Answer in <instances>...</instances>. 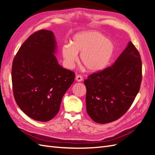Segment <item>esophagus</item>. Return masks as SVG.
<instances>
[{
  "label": "esophagus",
  "instance_id": "esophagus-1",
  "mask_svg": "<svg viewBox=\"0 0 155 155\" xmlns=\"http://www.w3.org/2000/svg\"><path fill=\"white\" fill-rule=\"evenodd\" d=\"M76 80L78 82H81L83 81V77L81 76V75H77L76 76Z\"/></svg>",
  "mask_w": 155,
  "mask_h": 155
}]
</instances>
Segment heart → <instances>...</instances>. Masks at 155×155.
<instances>
[{"mask_svg": "<svg viewBox=\"0 0 155 155\" xmlns=\"http://www.w3.org/2000/svg\"><path fill=\"white\" fill-rule=\"evenodd\" d=\"M115 51L113 42L101 33L88 31L75 35L71 45H64L62 55L66 67L71 68L81 53V63L89 72H96L104 69L109 63Z\"/></svg>", "mask_w": 155, "mask_h": 155, "instance_id": "b5f03b06", "label": "heart"}]
</instances>
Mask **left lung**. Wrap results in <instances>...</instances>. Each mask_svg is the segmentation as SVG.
Wrapping results in <instances>:
<instances>
[{"mask_svg":"<svg viewBox=\"0 0 155 155\" xmlns=\"http://www.w3.org/2000/svg\"><path fill=\"white\" fill-rule=\"evenodd\" d=\"M141 81V58L130 41L111 67L90 75L84 81L88 116L102 124L119 119L133 104Z\"/></svg>","mask_w":155,"mask_h":155,"instance_id":"1","label":"left lung"}]
</instances>
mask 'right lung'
Instances as JSON below:
<instances>
[{"label":"right lung","instance_id":"add662e5","mask_svg":"<svg viewBox=\"0 0 155 155\" xmlns=\"http://www.w3.org/2000/svg\"><path fill=\"white\" fill-rule=\"evenodd\" d=\"M56 51L54 33L41 30L25 41L13 59L14 97L20 109L33 120L48 121L54 118L74 81V72L59 64Z\"/></svg>","mask_w":155,"mask_h":155}]
</instances>
